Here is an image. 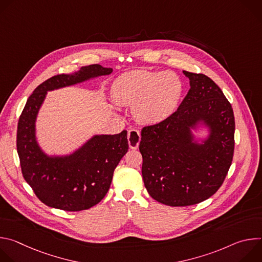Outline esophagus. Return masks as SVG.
<instances>
[{
	"label": "esophagus",
	"instance_id": "obj_1",
	"mask_svg": "<svg viewBox=\"0 0 262 262\" xmlns=\"http://www.w3.org/2000/svg\"><path fill=\"white\" fill-rule=\"evenodd\" d=\"M127 139H128L129 148L130 149H137L139 147L140 140H141L140 132L138 129H135V128L129 129L128 134H127Z\"/></svg>",
	"mask_w": 262,
	"mask_h": 262
}]
</instances>
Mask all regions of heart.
I'll list each match as a JSON object with an SVG mask.
<instances>
[{
    "mask_svg": "<svg viewBox=\"0 0 262 262\" xmlns=\"http://www.w3.org/2000/svg\"><path fill=\"white\" fill-rule=\"evenodd\" d=\"M182 92L177 74L139 69L125 72L111 88L113 100L133 106L136 119L145 124H157L175 111Z\"/></svg>",
    "mask_w": 262,
    "mask_h": 262,
    "instance_id": "heart-1",
    "label": "heart"
}]
</instances>
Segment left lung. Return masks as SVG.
Wrapping results in <instances>:
<instances>
[{"mask_svg": "<svg viewBox=\"0 0 262 262\" xmlns=\"http://www.w3.org/2000/svg\"><path fill=\"white\" fill-rule=\"evenodd\" d=\"M190 90L177 111L141 132L145 188L169 206H189L211 197L222 185L234 152L235 122L230 102L205 74L182 71ZM208 128L204 139L192 133Z\"/></svg>", "mask_w": 262, "mask_h": 262, "instance_id": "left-lung-1", "label": "left lung"}]
</instances>
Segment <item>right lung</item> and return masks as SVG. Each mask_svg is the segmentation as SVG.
<instances>
[{"mask_svg":"<svg viewBox=\"0 0 262 262\" xmlns=\"http://www.w3.org/2000/svg\"><path fill=\"white\" fill-rule=\"evenodd\" d=\"M112 72V68L92 64L71 74H58L40 84L27 100L16 137L21 173L35 195L50 207L80 211L100 202L110 189L115 168L128 150L127 132L94 135L70 155L49 156L36 138L39 110L49 91Z\"/></svg>","mask_w":262,"mask_h":262,"instance_id":"right-lung-1","label":"right lung"}]
</instances>
